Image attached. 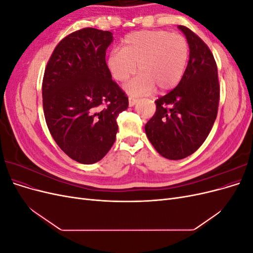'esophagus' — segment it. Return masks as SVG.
Returning a JSON list of instances; mask_svg holds the SVG:
<instances>
[{"instance_id": "obj_1", "label": "esophagus", "mask_w": 253, "mask_h": 253, "mask_svg": "<svg viewBox=\"0 0 253 253\" xmlns=\"http://www.w3.org/2000/svg\"><path fill=\"white\" fill-rule=\"evenodd\" d=\"M138 101V98H135V97H129L128 98V105L129 106H133V105H135L136 104V102Z\"/></svg>"}]
</instances>
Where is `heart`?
I'll list each match as a JSON object with an SVG mask.
<instances>
[{
  "instance_id": "heart-1",
  "label": "heart",
  "mask_w": 253,
  "mask_h": 253,
  "mask_svg": "<svg viewBox=\"0 0 253 253\" xmlns=\"http://www.w3.org/2000/svg\"><path fill=\"white\" fill-rule=\"evenodd\" d=\"M189 51V43L181 35L143 30L125 38L121 49L110 55L108 66L115 80L126 82L135 75L138 64L141 74L126 86L129 93H149L155 86L158 91H167L181 80Z\"/></svg>"
}]
</instances>
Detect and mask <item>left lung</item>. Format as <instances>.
<instances>
[{"label": "left lung", "instance_id": "obj_1", "mask_svg": "<svg viewBox=\"0 0 253 253\" xmlns=\"http://www.w3.org/2000/svg\"><path fill=\"white\" fill-rule=\"evenodd\" d=\"M190 47V59L178 85L155 101L156 112L144 126L160 155L186 158L204 143L217 116V66L207 44L186 26L178 25Z\"/></svg>", "mask_w": 253, "mask_h": 253}]
</instances>
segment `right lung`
Instances as JSON below:
<instances>
[{"label":"right lung","instance_id":"1","mask_svg":"<svg viewBox=\"0 0 253 253\" xmlns=\"http://www.w3.org/2000/svg\"><path fill=\"white\" fill-rule=\"evenodd\" d=\"M108 30L82 28L61 40L45 67L43 111L53 140L80 164L101 160L116 139L118 115L128 99L112 79Z\"/></svg>","mask_w":253,"mask_h":253}]
</instances>
